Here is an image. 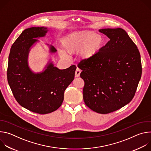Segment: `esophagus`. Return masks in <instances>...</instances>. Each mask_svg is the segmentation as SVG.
I'll use <instances>...</instances> for the list:
<instances>
[{
    "label": "esophagus",
    "instance_id": "1",
    "mask_svg": "<svg viewBox=\"0 0 151 151\" xmlns=\"http://www.w3.org/2000/svg\"><path fill=\"white\" fill-rule=\"evenodd\" d=\"M81 72V69H79V68H76V69L75 70V77H79V75H80Z\"/></svg>",
    "mask_w": 151,
    "mask_h": 151
}]
</instances>
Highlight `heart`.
<instances>
[{
    "label": "heart",
    "mask_w": 151,
    "mask_h": 151,
    "mask_svg": "<svg viewBox=\"0 0 151 151\" xmlns=\"http://www.w3.org/2000/svg\"><path fill=\"white\" fill-rule=\"evenodd\" d=\"M103 36L93 32L81 31L70 33L61 40L63 50H60V55L66 58L68 54L79 51L80 57L84 60L93 58L103 46Z\"/></svg>",
    "instance_id": "heart-1"
}]
</instances>
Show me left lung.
Instances as JSON below:
<instances>
[{"instance_id":"1","label":"left lung","mask_w":151,"mask_h":151,"mask_svg":"<svg viewBox=\"0 0 151 151\" xmlns=\"http://www.w3.org/2000/svg\"><path fill=\"white\" fill-rule=\"evenodd\" d=\"M109 38L93 58L78 67L84 81L83 99L92 111L107 114L119 109L133 99L142 75L137 46L121 28L99 30Z\"/></svg>"}]
</instances>
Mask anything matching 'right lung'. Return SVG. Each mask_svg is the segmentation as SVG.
<instances>
[{
    "label": "right lung",
    "mask_w": 151,
    "mask_h": 151,
    "mask_svg": "<svg viewBox=\"0 0 151 151\" xmlns=\"http://www.w3.org/2000/svg\"><path fill=\"white\" fill-rule=\"evenodd\" d=\"M47 28L30 27L24 30L12 44L9 55L8 82L17 102L24 108L39 114L58 109L64 100V93L74 79L75 65L60 70L52 63L40 73H33L27 65L30 48L44 36ZM52 52L56 49L50 47Z\"/></svg>",
    "instance_id": "1"
}]
</instances>
